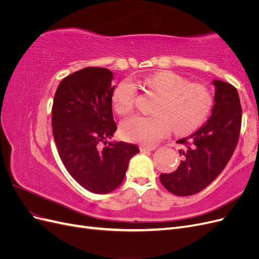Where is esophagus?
<instances>
[{
  "mask_svg": "<svg viewBox=\"0 0 259 259\" xmlns=\"http://www.w3.org/2000/svg\"><path fill=\"white\" fill-rule=\"evenodd\" d=\"M156 148V146H142L140 147V150L142 151H152Z\"/></svg>",
  "mask_w": 259,
  "mask_h": 259,
  "instance_id": "obj_1",
  "label": "esophagus"
}]
</instances>
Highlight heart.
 Listing matches in <instances>:
<instances>
[{"instance_id":"obj_1","label":"heart","mask_w":259,"mask_h":259,"mask_svg":"<svg viewBox=\"0 0 259 259\" xmlns=\"http://www.w3.org/2000/svg\"><path fill=\"white\" fill-rule=\"evenodd\" d=\"M145 88L159 96L153 115H134L121 123L122 136L132 142L155 145L166 137L171 128L178 134L191 132L205 121L213 97L206 86L188 81L171 71L148 75ZM137 96L134 83L123 81L116 86L112 103L115 111L125 115L133 111Z\"/></svg>"}]
</instances>
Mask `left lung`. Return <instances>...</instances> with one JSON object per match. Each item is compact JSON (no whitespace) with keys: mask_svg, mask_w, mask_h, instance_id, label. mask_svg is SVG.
<instances>
[{"mask_svg":"<svg viewBox=\"0 0 259 259\" xmlns=\"http://www.w3.org/2000/svg\"><path fill=\"white\" fill-rule=\"evenodd\" d=\"M214 106L206 123L189 137L178 140L184 160L170 174H161L162 185L173 194L186 197L200 192L222 173L237 147L242 108L237 89L213 81Z\"/></svg>","mask_w":259,"mask_h":259,"instance_id":"1","label":"left lung"}]
</instances>
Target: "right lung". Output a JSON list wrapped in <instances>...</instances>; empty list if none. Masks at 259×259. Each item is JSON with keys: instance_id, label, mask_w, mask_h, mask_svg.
<instances>
[{"instance_id": "right-lung-1", "label": "right lung", "mask_w": 259, "mask_h": 259, "mask_svg": "<svg viewBox=\"0 0 259 259\" xmlns=\"http://www.w3.org/2000/svg\"><path fill=\"white\" fill-rule=\"evenodd\" d=\"M113 73L88 67L66 76L55 93L52 126L60 159L77 183L105 194L119 187L136 145L110 142L116 124L112 114Z\"/></svg>"}]
</instances>
